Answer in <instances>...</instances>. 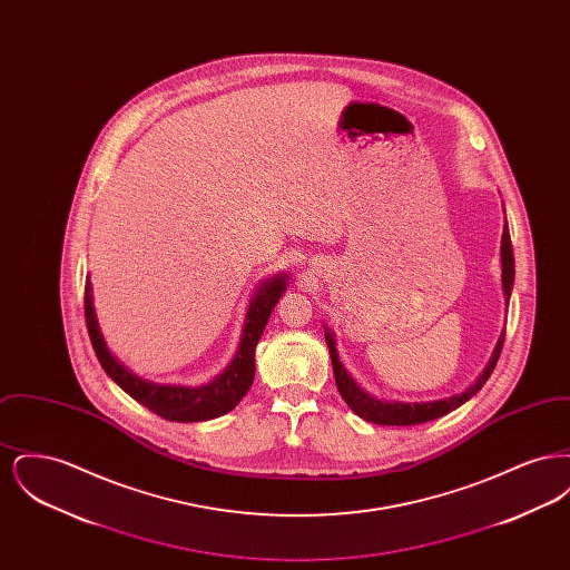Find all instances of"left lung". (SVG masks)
Segmentation results:
<instances>
[{
	"label": "left lung",
	"instance_id": "left-lung-1",
	"mask_svg": "<svg viewBox=\"0 0 570 570\" xmlns=\"http://www.w3.org/2000/svg\"><path fill=\"white\" fill-rule=\"evenodd\" d=\"M500 263H502V291L507 298V307H509V298L513 293V282H515V256H513V245H511V233H509V224L504 222V230H502V245H500ZM326 346L331 353V363H333V374H335V384L340 395L344 397V402L351 406L354 414H358L361 419L376 423V425H419V423H428L434 421L438 416L449 414L451 410L465 404L470 397H474L483 384L488 382L500 353L504 346V333L500 335L493 354L489 358L483 374L474 380V384H470L465 391H461L458 395H451L446 400H435V402H421V404H407V402H386L379 400L374 395H370L367 391H363L353 376L346 372V367L340 361V354L335 348V335L331 328L325 326Z\"/></svg>",
	"mask_w": 570,
	"mask_h": 570
}]
</instances>
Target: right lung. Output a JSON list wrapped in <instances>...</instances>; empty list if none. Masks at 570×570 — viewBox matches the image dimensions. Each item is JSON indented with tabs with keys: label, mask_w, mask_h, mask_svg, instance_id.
I'll return each mask as SVG.
<instances>
[{
	"label": "right lung",
	"mask_w": 570,
	"mask_h": 570,
	"mask_svg": "<svg viewBox=\"0 0 570 570\" xmlns=\"http://www.w3.org/2000/svg\"><path fill=\"white\" fill-rule=\"evenodd\" d=\"M288 284L286 273H277L267 277L252 295L245 314L244 331L239 340V348L228 363V367L200 386H181V384H158L151 380L138 379L128 367H124L105 342V335L96 318L94 307V293H91V279L85 282V321L87 331L91 337V346L96 356L110 380H115L130 397H135L138 404L149 407L158 416L166 421L177 423H196V421H209L230 412L242 402L245 393L249 391L254 382V354L256 344L267 326L275 303L282 298Z\"/></svg>",
	"instance_id": "1"
}]
</instances>
